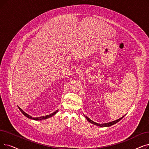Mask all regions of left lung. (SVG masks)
I'll use <instances>...</instances> for the list:
<instances>
[{"label": "left lung", "mask_w": 149, "mask_h": 149, "mask_svg": "<svg viewBox=\"0 0 149 149\" xmlns=\"http://www.w3.org/2000/svg\"><path fill=\"white\" fill-rule=\"evenodd\" d=\"M85 116V118L86 119V120L89 122H90V123H91V124H94V125H97V126H99V127H109V126H111V125H114V124H116V123L117 122H118L119 121H120L125 116H122V118H119V119H117V120H114V121H112V122H108V123H105V124H98V123H96V122H94V121H93L92 120H91L89 118H88L87 116H86L85 115H84Z\"/></svg>", "instance_id": "1"}]
</instances>
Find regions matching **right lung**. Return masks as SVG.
<instances>
[{"label": "right lung", "instance_id": "right-lung-1", "mask_svg": "<svg viewBox=\"0 0 149 149\" xmlns=\"http://www.w3.org/2000/svg\"><path fill=\"white\" fill-rule=\"evenodd\" d=\"M18 108H19V110H20V111H21V113L25 116V117H27V118H29V119H31L35 120H44V119H48V118H51V117H52L53 116H54L58 111V110H56V111H55V112H54V113H51V114H49V115L45 116H41V117H39V118H32L31 116L29 115L28 114H27L26 113L24 112L20 107H18Z\"/></svg>", "mask_w": 149, "mask_h": 149}]
</instances>
